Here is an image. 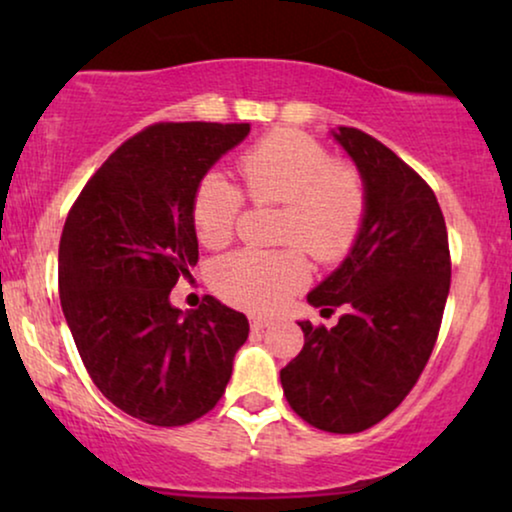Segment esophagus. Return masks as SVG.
<instances>
[{"label": "esophagus", "instance_id": "1", "mask_svg": "<svg viewBox=\"0 0 512 512\" xmlns=\"http://www.w3.org/2000/svg\"><path fill=\"white\" fill-rule=\"evenodd\" d=\"M272 321L268 317H251V328L254 331H263V328H268Z\"/></svg>", "mask_w": 512, "mask_h": 512}]
</instances>
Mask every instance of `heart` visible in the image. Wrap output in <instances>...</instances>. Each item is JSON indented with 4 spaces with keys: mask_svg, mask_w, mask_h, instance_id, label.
Wrapping results in <instances>:
<instances>
[{
    "mask_svg": "<svg viewBox=\"0 0 512 512\" xmlns=\"http://www.w3.org/2000/svg\"><path fill=\"white\" fill-rule=\"evenodd\" d=\"M251 200L282 202V240L298 242L319 261H338L354 247L366 216V188L352 165L335 163L317 139L275 130L240 156ZM242 193L226 174L207 172L193 193V226L200 242L219 249L233 237ZM310 279L298 249H242L216 263L212 284L228 303L275 312Z\"/></svg>",
    "mask_w": 512,
    "mask_h": 512,
    "instance_id": "heart-1",
    "label": "heart"
}]
</instances>
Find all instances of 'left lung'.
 <instances>
[{
	"label": "left lung",
	"mask_w": 512,
	"mask_h": 512,
	"mask_svg": "<svg viewBox=\"0 0 512 512\" xmlns=\"http://www.w3.org/2000/svg\"><path fill=\"white\" fill-rule=\"evenodd\" d=\"M331 137L361 174L366 216L345 261L307 303L349 312L333 328L298 321L305 345L279 380L307 424L359 433L396 410L422 375L452 268L443 212L426 181L366 132L340 128Z\"/></svg>",
	"instance_id": "1"
}]
</instances>
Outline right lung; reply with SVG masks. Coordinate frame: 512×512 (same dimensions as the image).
Masks as SVG:
<instances>
[{"label":"right lung","instance_id":"1","mask_svg":"<svg viewBox=\"0 0 512 512\" xmlns=\"http://www.w3.org/2000/svg\"><path fill=\"white\" fill-rule=\"evenodd\" d=\"M249 123H158L104 160L65 221L60 303L95 387L130 417L181 426L209 412L247 342L242 312L170 291L198 261L193 193Z\"/></svg>","mask_w":512,"mask_h":512}]
</instances>
